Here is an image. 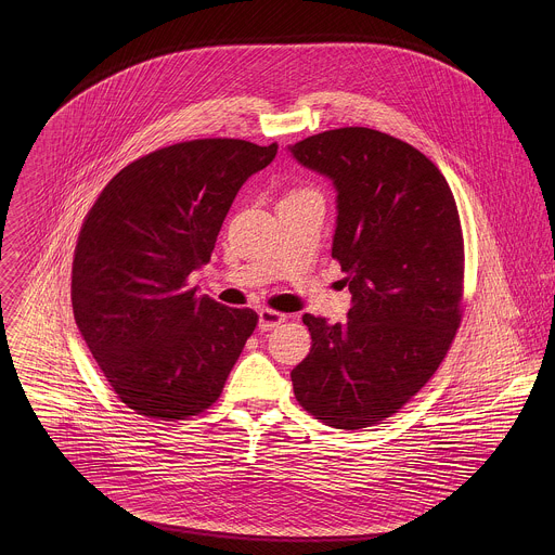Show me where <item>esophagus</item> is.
Returning a JSON list of instances; mask_svg holds the SVG:
<instances>
[{"label": "esophagus", "mask_w": 555, "mask_h": 555, "mask_svg": "<svg viewBox=\"0 0 555 555\" xmlns=\"http://www.w3.org/2000/svg\"><path fill=\"white\" fill-rule=\"evenodd\" d=\"M284 320H286V317L280 314V312L260 310V312H258V328H260V331H271V328L280 326Z\"/></svg>", "instance_id": "34e87169"}]
</instances>
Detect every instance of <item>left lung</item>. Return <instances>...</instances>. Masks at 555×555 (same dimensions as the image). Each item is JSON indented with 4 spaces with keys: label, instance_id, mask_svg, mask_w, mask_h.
Returning <instances> with one entry per match:
<instances>
[{
    "label": "left lung",
    "instance_id": "obj_1",
    "mask_svg": "<svg viewBox=\"0 0 555 555\" xmlns=\"http://www.w3.org/2000/svg\"><path fill=\"white\" fill-rule=\"evenodd\" d=\"M288 152L337 192L331 256L352 295L346 322L304 317L312 350L291 372L295 397L331 427H370L425 387L460 326L457 205L431 159L378 130H326Z\"/></svg>",
    "mask_w": 555,
    "mask_h": 555
}]
</instances>
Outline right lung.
Returning <instances> with one entry per match:
<instances>
[{"mask_svg": "<svg viewBox=\"0 0 555 555\" xmlns=\"http://www.w3.org/2000/svg\"><path fill=\"white\" fill-rule=\"evenodd\" d=\"M275 154L238 139L177 143L119 170L87 214L75 320L134 412L179 421L222 393L258 317L198 297L188 278L209 262L241 185Z\"/></svg>", "mask_w": 555, "mask_h": 555, "instance_id": "1", "label": "right lung"}]
</instances>
